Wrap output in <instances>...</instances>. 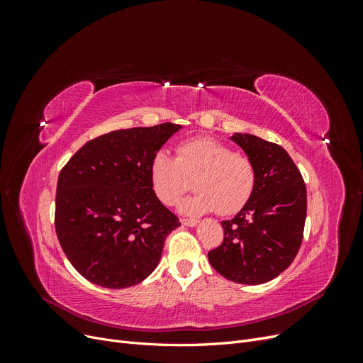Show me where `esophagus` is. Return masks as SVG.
<instances>
[{
    "mask_svg": "<svg viewBox=\"0 0 363 363\" xmlns=\"http://www.w3.org/2000/svg\"><path fill=\"white\" fill-rule=\"evenodd\" d=\"M180 223L186 227H194V225L199 224V221H196V219H192V218H182Z\"/></svg>",
    "mask_w": 363,
    "mask_h": 363,
    "instance_id": "esophagus-1",
    "label": "esophagus"
}]
</instances>
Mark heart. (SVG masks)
I'll return each instance as SVG.
<instances>
[{
    "label": "heart",
    "instance_id": "b5f03b06",
    "mask_svg": "<svg viewBox=\"0 0 363 363\" xmlns=\"http://www.w3.org/2000/svg\"><path fill=\"white\" fill-rule=\"evenodd\" d=\"M150 182L164 206L177 203L192 182L195 194L180 204V211L201 215L239 212L256 188V167L244 152L212 138H194L175 148V159L157 151L150 162Z\"/></svg>",
    "mask_w": 363,
    "mask_h": 363
}]
</instances>
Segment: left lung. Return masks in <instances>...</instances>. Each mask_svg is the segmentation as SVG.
<instances>
[{"mask_svg":"<svg viewBox=\"0 0 363 363\" xmlns=\"http://www.w3.org/2000/svg\"><path fill=\"white\" fill-rule=\"evenodd\" d=\"M230 139L255 163L256 188L240 212L221 223L224 240L208 251V262L235 283H267L291 265L301 247L306 184L280 145L248 133H235Z\"/></svg>","mask_w":363,"mask_h":363,"instance_id":"left-lung-1","label":"left lung"}]
</instances>
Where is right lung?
Segmentation results:
<instances>
[{
	"label": "right lung",
	"instance_id": "1",
	"mask_svg": "<svg viewBox=\"0 0 363 363\" xmlns=\"http://www.w3.org/2000/svg\"><path fill=\"white\" fill-rule=\"evenodd\" d=\"M182 125L115 130L75 152L59 174L56 233L91 283L123 289L145 280L180 225L152 192L150 162Z\"/></svg>",
	"mask_w": 363,
	"mask_h": 363
}]
</instances>
